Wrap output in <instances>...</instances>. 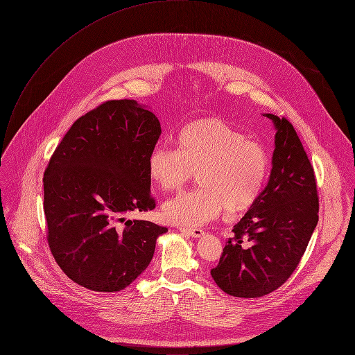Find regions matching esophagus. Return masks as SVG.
<instances>
[{
  "mask_svg": "<svg viewBox=\"0 0 355 355\" xmlns=\"http://www.w3.org/2000/svg\"><path fill=\"white\" fill-rule=\"evenodd\" d=\"M180 231L188 234L192 239H200L205 235V231L202 228H180Z\"/></svg>",
  "mask_w": 355,
  "mask_h": 355,
  "instance_id": "obj_1",
  "label": "esophagus"
}]
</instances>
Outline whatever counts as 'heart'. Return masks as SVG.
I'll return each mask as SVG.
<instances>
[{"mask_svg": "<svg viewBox=\"0 0 355 355\" xmlns=\"http://www.w3.org/2000/svg\"><path fill=\"white\" fill-rule=\"evenodd\" d=\"M177 150L157 146L148 160L150 181L164 192L178 191L198 173L200 188L167 200L162 213L177 225L196 227L230 213L248 210L259 198L269 171L263 145L224 123L200 118L175 137Z\"/></svg>", "mask_w": 355, "mask_h": 355, "instance_id": "obj_1", "label": "heart"}]
</instances>
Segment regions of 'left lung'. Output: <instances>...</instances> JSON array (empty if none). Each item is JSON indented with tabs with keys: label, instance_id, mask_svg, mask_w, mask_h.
I'll list each match as a JSON object with an SVG mask.
<instances>
[{
	"label": "left lung",
	"instance_id": "left-lung-1",
	"mask_svg": "<svg viewBox=\"0 0 355 355\" xmlns=\"http://www.w3.org/2000/svg\"><path fill=\"white\" fill-rule=\"evenodd\" d=\"M265 116L276 130L269 181L210 270L225 294L240 298L263 297L286 283L319 218L313 168L294 127L275 114Z\"/></svg>",
	"mask_w": 355,
	"mask_h": 355
}]
</instances>
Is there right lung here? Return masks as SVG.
<instances>
[{
    "label": "right lung",
    "instance_id": "1",
    "mask_svg": "<svg viewBox=\"0 0 355 355\" xmlns=\"http://www.w3.org/2000/svg\"><path fill=\"white\" fill-rule=\"evenodd\" d=\"M159 118L137 100H111L78 118L43 178L49 245L62 272L92 291H121L149 266L166 227L130 220L148 211V160Z\"/></svg>",
    "mask_w": 355,
    "mask_h": 355
}]
</instances>
